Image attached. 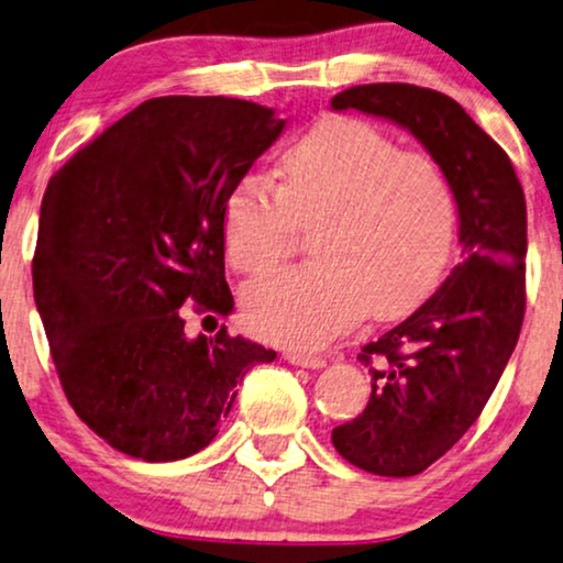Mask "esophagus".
Here are the masks:
<instances>
[{"mask_svg":"<svg viewBox=\"0 0 563 563\" xmlns=\"http://www.w3.org/2000/svg\"><path fill=\"white\" fill-rule=\"evenodd\" d=\"M286 360L290 365H301V368H311V371H319V368H324V365H327L324 357L303 355V352H286Z\"/></svg>","mask_w":563,"mask_h":563,"instance_id":"esophagus-1","label":"esophagus"}]
</instances>
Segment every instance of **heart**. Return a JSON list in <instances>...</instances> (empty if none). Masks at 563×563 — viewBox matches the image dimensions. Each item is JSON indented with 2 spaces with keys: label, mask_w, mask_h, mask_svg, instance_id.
Returning a JSON list of instances; mask_svg holds the SVG:
<instances>
[{
  "label": "heart",
  "mask_w": 563,
  "mask_h": 563,
  "mask_svg": "<svg viewBox=\"0 0 563 563\" xmlns=\"http://www.w3.org/2000/svg\"><path fill=\"white\" fill-rule=\"evenodd\" d=\"M311 229L317 260L244 288L242 311L269 342L317 350L373 311L399 317L451 265L459 200L432 156L404 152L357 118H327L283 154L280 183L250 172L223 203L229 262L273 269Z\"/></svg>",
  "instance_id": "heart-1"
}]
</instances>
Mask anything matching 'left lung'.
Listing matches in <instances>:
<instances>
[{"mask_svg":"<svg viewBox=\"0 0 563 563\" xmlns=\"http://www.w3.org/2000/svg\"><path fill=\"white\" fill-rule=\"evenodd\" d=\"M407 129L445 169L459 200L461 262L419 309L365 344L363 415L332 430L336 453L378 476H417L476 422L526 317V192L512 162L453 97L427 87L360 85L332 97Z\"/></svg>","mask_w":563,"mask_h":563,"instance_id":"left-lung-1","label":"left lung"}]
</instances>
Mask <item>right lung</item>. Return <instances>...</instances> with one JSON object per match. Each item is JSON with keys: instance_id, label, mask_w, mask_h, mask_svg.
Here are the masks:
<instances>
[{"instance_id": "obj_1", "label": "right lung", "mask_w": 563, "mask_h": 563, "mask_svg": "<svg viewBox=\"0 0 563 563\" xmlns=\"http://www.w3.org/2000/svg\"><path fill=\"white\" fill-rule=\"evenodd\" d=\"M288 120L234 97L141 102L48 179L33 294L64 394L89 430L148 463L203 451L265 350L185 334L183 303L229 317L223 203Z\"/></svg>"}]
</instances>
